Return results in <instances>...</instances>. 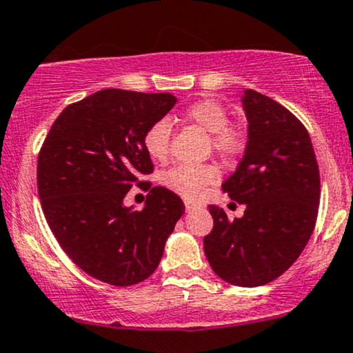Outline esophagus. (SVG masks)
I'll use <instances>...</instances> for the list:
<instances>
[{
  "instance_id": "1",
  "label": "esophagus",
  "mask_w": 353,
  "mask_h": 353,
  "mask_svg": "<svg viewBox=\"0 0 353 353\" xmlns=\"http://www.w3.org/2000/svg\"><path fill=\"white\" fill-rule=\"evenodd\" d=\"M194 208H196V205H194V203H192V201H185V210H186V211H193Z\"/></svg>"
}]
</instances>
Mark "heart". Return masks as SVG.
Listing matches in <instances>:
<instances>
[{
	"mask_svg": "<svg viewBox=\"0 0 353 353\" xmlns=\"http://www.w3.org/2000/svg\"><path fill=\"white\" fill-rule=\"evenodd\" d=\"M183 119L210 134L211 147L223 157H233L243 148V137L238 127L230 123V114L221 103L213 99L193 102L183 110ZM172 125L161 119L153 122L143 134V148L150 159L161 161L168 157ZM216 170L210 165L180 163L163 175V183L185 198L200 196L206 186L214 183Z\"/></svg>",
	"mask_w": 353,
	"mask_h": 353,
	"instance_id": "obj_1",
	"label": "heart"
}]
</instances>
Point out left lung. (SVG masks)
Returning a JSON list of instances; mask_svg holds the SVG:
<instances>
[{
  "label": "left lung",
  "instance_id": "1",
  "mask_svg": "<svg viewBox=\"0 0 353 353\" xmlns=\"http://www.w3.org/2000/svg\"><path fill=\"white\" fill-rule=\"evenodd\" d=\"M248 143L236 172L221 185L231 200L246 205L228 219L210 205L213 230L205 254L226 283L256 288L292 266L316 226L321 176L309 132L296 115L268 95H243Z\"/></svg>",
  "mask_w": 353,
  "mask_h": 353
}]
</instances>
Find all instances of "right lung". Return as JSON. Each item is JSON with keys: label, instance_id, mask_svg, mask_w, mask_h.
Here are the masks:
<instances>
[{"label": "right lung", "instance_id": "add662e5", "mask_svg": "<svg viewBox=\"0 0 353 353\" xmlns=\"http://www.w3.org/2000/svg\"><path fill=\"white\" fill-rule=\"evenodd\" d=\"M176 103L167 92L99 90L54 120L37 157L43 213L65 254L112 285L142 283L159 266L168 236L185 211L181 198L153 186L142 212L123 206L153 163L143 134Z\"/></svg>", "mask_w": 353, "mask_h": 353}]
</instances>
